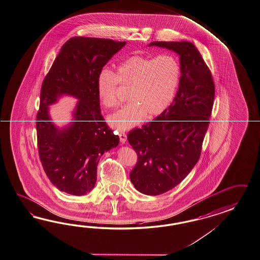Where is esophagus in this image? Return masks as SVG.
I'll use <instances>...</instances> for the list:
<instances>
[{
  "mask_svg": "<svg viewBox=\"0 0 260 260\" xmlns=\"http://www.w3.org/2000/svg\"><path fill=\"white\" fill-rule=\"evenodd\" d=\"M119 138L120 142L122 143V144H125L126 141V134L125 133H123V132H121L119 134Z\"/></svg>",
  "mask_w": 260,
  "mask_h": 260,
  "instance_id": "esophagus-1",
  "label": "esophagus"
}]
</instances>
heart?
Wrapping results in <instances>:
<instances>
[{"label": "heart", "instance_id": "obj_1", "mask_svg": "<svg viewBox=\"0 0 260 260\" xmlns=\"http://www.w3.org/2000/svg\"><path fill=\"white\" fill-rule=\"evenodd\" d=\"M181 64L174 55L157 56L134 55L118 64L115 74L103 69L96 80L101 104L112 109L119 104L118 85L131 88L132 102L109 116L110 124L118 131L139 125L146 118L165 112L175 98L181 79Z\"/></svg>", "mask_w": 260, "mask_h": 260}]
</instances>
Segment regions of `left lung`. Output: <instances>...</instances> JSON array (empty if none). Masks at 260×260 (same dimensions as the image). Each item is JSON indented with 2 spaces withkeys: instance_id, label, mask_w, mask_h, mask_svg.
Returning <instances> with one entry per match:
<instances>
[{
  "instance_id": "8db88e82",
  "label": "left lung",
  "mask_w": 260,
  "mask_h": 260,
  "mask_svg": "<svg viewBox=\"0 0 260 260\" xmlns=\"http://www.w3.org/2000/svg\"><path fill=\"white\" fill-rule=\"evenodd\" d=\"M148 46L180 56L181 79L173 102L154 122L127 134L138 159L131 171L134 187L146 195L168 192L181 183L201 156L209 126L215 84L196 46L188 42H153Z\"/></svg>"
}]
</instances>
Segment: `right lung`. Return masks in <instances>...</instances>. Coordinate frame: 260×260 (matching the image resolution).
<instances>
[{"instance_id":"obj_1","label":"right lung","mask_w":260,"mask_h":260,"mask_svg":"<svg viewBox=\"0 0 260 260\" xmlns=\"http://www.w3.org/2000/svg\"><path fill=\"white\" fill-rule=\"evenodd\" d=\"M126 42L74 37L65 42L42 82L37 114V138L42 167L56 188L75 196L89 193L96 183L101 156L119 144L101 115L96 80L106 63ZM63 94L79 99L72 123H53L49 106Z\"/></svg>"}]
</instances>
